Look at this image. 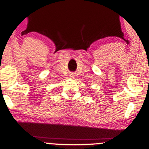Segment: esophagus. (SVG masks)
<instances>
[{
    "mask_svg": "<svg viewBox=\"0 0 149 149\" xmlns=\"http://www.w3.org/2000/svg\"><path fill=\"white\" fill-rule=\"evenodd\" d=\"M70 76H71V77H72V78H73V76H73V74H71Z\"/></svg>",
    "mask_w": 149,
    "mask_h": 149,
    "instance_id": "esophagus-1",
    "label": "esophagus"
}]
</instances>
